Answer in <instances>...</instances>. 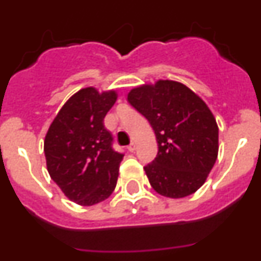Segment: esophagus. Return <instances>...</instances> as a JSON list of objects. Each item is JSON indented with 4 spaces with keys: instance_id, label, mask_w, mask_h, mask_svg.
I'll list each match as a JSON object with an SVG mask.
<instances>
[{
    "instance_id": "1",
    "label": "esophagus",
    "mask_w": 261,
    "mask_h": 261,
    "mask_svg": "<svg viewBox=\"0 0 261 261\" xmlns=\"http://www.w3.org/2000/svg\"><path fill=\"white\" fill-rule=\"evenodd\" d=\"M127 149H128V151H130V152H134L136 150V144L135 143H131L130 145L127 146Z\"/></svg>"
}]
</instances>
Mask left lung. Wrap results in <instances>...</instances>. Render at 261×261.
<instances>
[{
    "mask_svg": "<svg viewBox=\"0 0 261 261\" xmlns=\"http://www.w3.org/2000/svg\"><path fill=\"white\" fill-rule=\"evenodd\" d=\"M127 99L156 136V158L144 168L154 191L169 198L198 191L218 155V126L206 102L186 84L170 80L135 87Z\"/></svg>",
    "mask_w": 261,
    "mask_h": 261,
    "instance_id": "1",
    "label": "left lung"
}]
</instances>
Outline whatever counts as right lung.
I'll use <instances>...</instances> for the list:
<instances>
[{
  "mask_svg": "<svg viewBox=\"0 0 261 261\" xmlns=\"http://www.w3.org/2000/svg\"><path fill=\"white\" fill-rule=\"evenodd\" d=\"M117 97L116 89H80L63 105L45 135L50 178L81 206L105 201L117 183L123 155L112 149V135L103 125Z\"/></svg>",
  "mask_w": 261,
  "mask_h": 261,
  "instance_id": "right-lung-1",
  "label": "right lung"
}]
</instances>
